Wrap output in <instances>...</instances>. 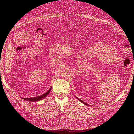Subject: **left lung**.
<instances>
[{"mask_svg":"<svg viewBox=\"0 0 134 134\" xmlns=\"http://www.w3.org/2000/svg\"><path fill=\"white\" fill-rule=\"evenodd\" d=\"M76 98H77L78 99V100H79L80 101V102H82V103H83V104H84V105H88V104H87L86 103H85V102H83V101H82V100H81V99H80L79 98H77V97H76Z\"/></svg>","mask_w":134,"mask_h":134,"instance_id":"8db88e82","label":"left lung"}]
</instances>
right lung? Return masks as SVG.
Instances as JSON below:
<instances>
[{"label":"right lung","mask_w":134,"mask_h":134,"mask_svg":"<svg viewBox=\"0 0 134 134\" xmlns=\"http://www.w3.org/2000/svg\"><path fill=\"white\" fill-rule=\"evenodd\" d=\"M51 89H52V87H51L50 89H49V90L47 91L46 93H45L44 94H42V95H41L40 96H37V97H34V98H23L22 99H23L26 100L31 101V102H37V101L43 99V98H44L46 97L48 95L49 93H50Z\"/></svg>","instance_id":"1"}]
</instances>
